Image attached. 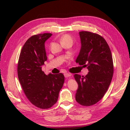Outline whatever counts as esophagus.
Segmentation results:
<instances>
[{
  "instance_id": "esophagus-1",
  "label": "esophagus",
  "mask_w": 130,
  "mask_h": 130,
  "mask_svg": "<svg viewBox=\"0 0 130 130\" xmlns=\"http://www.w3.org/2000/svg\"><path fill=\"white\" fill-rule=\"evenodd\" d=\"M64 76L65 78H68V77H69L71 76L70 74L69 73H64Z\"/></svg>"
}]
</instances>
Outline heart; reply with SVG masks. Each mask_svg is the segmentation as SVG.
<instances>
[{"label":"heart","mask_w":130,"mask_h":130,"mask_svg":"<svg viewBox=\"0 0 130 130\" xmlns=\"http://www.w3.org/2000/svg\"><path fill=\"white\" fill-rule=\"evenodd\" d=\"M61 42H63V41H73V39L70 35H63L61 38Z\"/></svg>","instance_id":"obj_1"}]
</instances>
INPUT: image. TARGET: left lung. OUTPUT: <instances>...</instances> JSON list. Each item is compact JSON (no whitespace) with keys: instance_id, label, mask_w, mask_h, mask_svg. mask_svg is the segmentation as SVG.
Listing matches in <instances>:
<instances>
[{"instance_id":"left-lung-1","label":"left lung","mask_w":130,"mask_h":130,"mask_svg":"<svg viewBox=\"0 0 130 130\" xmlns=\"http://www.w3.org/2000/svg\"><path fill=\"white\" fill-rule=\"evenodd\" d=\"M79 36L81 48L76 62L87 67L89 72L85 76L74 75L78 84L75 99L82 106H90L103 98L111 84L113 59L108 45L100 35L82 31Z\"/></svg>"}]
</instances>
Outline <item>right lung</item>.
Returning a JSON list of instances; mask_svg holds the SVG:
<instances>
[{"mask_svg":"<svg viewBox=\"0 0 130 130\" xmlns=\"http://www.w3.org/2000/svg\"><path fill=\"white\" fill-rule=\"evenodd\" d=\"M51 36L43 34L28 38L18 63V76L24 94L32 104L41 109L49 108L56 103L64 83L62 73L47 75L42 71L47 59L45 43Z\"/></svg>","mask_w":130,"mask_h":130,"instance_id":"right-lung-1","label":"right lung"}]
</instances>
